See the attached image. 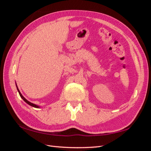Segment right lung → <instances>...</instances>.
Returning a JSON list of instances; mask_svg holds the SVG:
<instances>
[{
  "label": "right lung",
  "mask_w": 151,
  "mask_h": 151,
  "mask_svg": "<svg viewBox=\"0 0 151 151\" xmlns=\"http://www.w3.org/2000/svg\"><path fill=\"white\" fill-rule=\"evenodd\" d=\"M16 87H17V91H18V92H19V95H20V96H21V98L24 100V101L27 103V104H28L29 105H30V106H33V107H35V108H40V106H38V105H36V104H33V103H31V102H29V101H28V100H27L26 98H24V97L23 96H22V94H21V93H20V91H19V89H18V88H17V84H16Z\"/></svg>",
  "instance_id": "right-lung-1"
}]
</instances>
